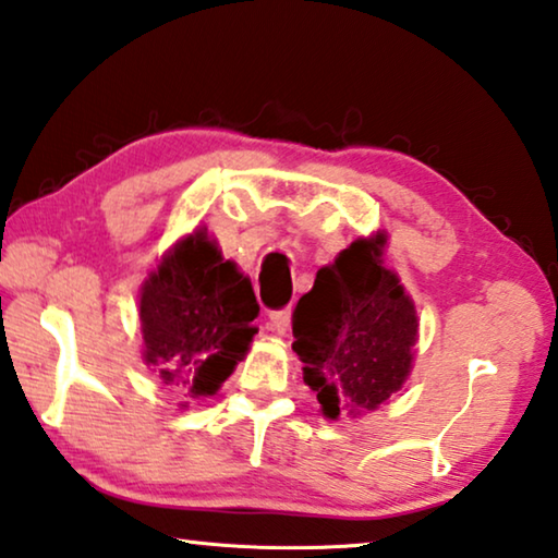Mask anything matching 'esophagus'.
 Listing matches in <instances>:
<instances>
[{
	"label": "esophagus",
	"instance_id": "34e87169",
	"mask_svg": "<svg viewBox=\"0 0 558 558\" xmlns=\"http://www.w3.org/2000/svg\"><path fill=\"white\" fill-rule=\"evenodd\" d=\"M268 326L276 332H286L290 328V311H272Z\"/></svg>",
	"mask_w": 558,
	"mask_h": 558
}]
</instances>
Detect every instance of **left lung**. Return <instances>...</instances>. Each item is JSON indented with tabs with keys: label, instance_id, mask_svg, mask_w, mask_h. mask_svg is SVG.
<instances>
[{
	"label": "left lung",
	"instance_id": "left-lung-1",
	"mask_svg": "<svg viewBox=\"0 0 558 558\" xmlns=\"http://www.w3.org/2000/svg\"><path fill=\"white\" fill-rule=\"evenodd\" d=\"M380 247L384 235L355 240L293 311V351L328 418L378 409L411 371L418 320Z\"/></svg>",
	"mask_w": 558,
	"mask_h": 558
}]
</instances>
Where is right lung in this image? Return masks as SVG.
<instances>
[{
	"label": "right lung",
	"instance_id": "1",
	"mask_svg": "<svg viewBox=\"0 0 558 558\" xmlns=\"http://www.w3.org/2000/svg\"><path fill=\"white\" fill-rule=\"evenodd\" d=\"M257 313L251 280L199 230L145 282V361L168 388L213 396L251 345Z\"/></svg>",
	"mask_w": 558,
	"mask_h": 558
}]
</instances>
